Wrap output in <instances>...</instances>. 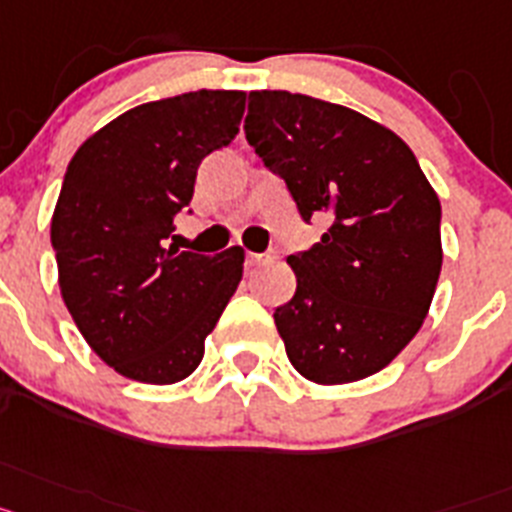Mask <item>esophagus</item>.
Returning a JSON list of instances; mask_svg holds the SVG:
<instances>
[{
	"instance_id": "34e87169",
	"label": "esophagus",
	"mask_w": 512,
	"mask_h": 512,
	"mask_svg": "<svg viewBox=\"0 0 512 512\" xmlns=\"http://www.w3.org/2000/svg\"><path fill=\"white\" fill-rule=\"evenodd\" d=\"M247 260H250V265H265V262H273L275 255H273V252H265V255L250 252V255H247Z\"/></svg>"
}]
</instances>
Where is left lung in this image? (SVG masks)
I'll use <instances>...</instances> for the list:
<instances>
[{"instance_id": "obj_1", "label": "left lung", "mask_w": 512, "mask_h": 512, "mask_svg": "<svg viewBox=\"0 0 512 512\" xmlns=\"http://www.w3.org/2000/svg\"><path fill=\"white\" fill-rule=\"evenodd\" d=\"M244 133L301 219H330L311 250L288 257L296 293L273 314L288 361L322 386L379 373L417 335L438 286L433 185L397 133L317 97L250 92Z\"/></svg>"}]
</instances>
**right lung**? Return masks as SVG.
<instances>
[{"label":"right lung","mask_w":512,"mask_h":512,"mask_svg":"<svg viewBox=\"0 0 512 512\" xmlns=\"http://www.w3.org/2000/svg\"><path fill=\"white\" fill-rule=\"evenodd\" d=\"M244 92L198 90L144 102L92 133L66 167L53 208L59 288L82 337L141 384H177L237 291L244 250H164L193 201L198 164L231 144Z\"/></svg>","instance_id":"1"}]
</instances>
